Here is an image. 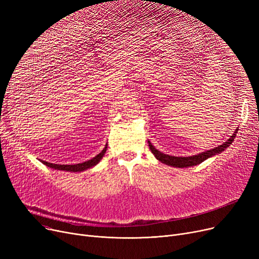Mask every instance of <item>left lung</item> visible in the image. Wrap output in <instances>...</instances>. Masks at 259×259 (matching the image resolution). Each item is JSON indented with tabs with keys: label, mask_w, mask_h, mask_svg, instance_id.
Masks as SVG:
<instances>
[{
	"label": "left lung",
	"mask_w": 259,
	"mask_h": 259,
	"mask_svg": "<svg viewBox=\"0 0 259 259\" xmlns=\"http://www.w3.org/2000/svg\"><path fill=\"white\" fill-rule=\"evenodd\" d=\"M237 131V129H236ZM237 132H234V134L231 137L226 143H224L223 145H220L219 147L213 148L211 150H207L205 152H201L197 155H193V156H172V155H168L165 153H161L160 151H158L157 149L154 148V146H152V144L150 142L149 143V147H150V150L151 152L154 154V156L161 162H164L166 165L169 166H173V167H179V168H185V167H192L195 165L200 164L203 160H206L207 158L216 155V154H220L222 153L224 150L232 144V142L235 139V135Z\"/></svg>",
	"instance_id": "obj_1"
}]
</instances>
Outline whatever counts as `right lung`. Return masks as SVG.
Segmentation results:
<instances>
[{"label": "right lung", "instance_id": "1", "mask_svg": "<svg viewBox=\"0 0 259 259\" xmlns=\"http://www.w3.org/2000/svg\"><path fill=\"white\" fill-rule=\"evenodd\" d=\"M106 150H107V145L103 149V151L101 153H99L95 157H93V158H91L87 161L80 162V164H75V165H58V164H51V162L44 161V160H42V162L44 165H46L50 168L56 169V170H63V171H69V172H80V171L87 170V169L97 165L98 162L102 159V157L104 156Z\"/></svg>", "mask_w": 259, "mask_h": 259}]
</instances>
